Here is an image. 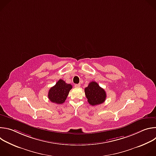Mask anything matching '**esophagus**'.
<instances>
[{
    "mask_svg": "<svg viewBox=\"0 0 156 156\" xmlns=\"http://www.w3.org/2000/svg\"><path fill=\"white\" fill-rule=\"evenodd\" d=\"M80 86H81L80 84H76L75 85V87H80Z\"/></svg>",
    "mask_w": 156,
    "mask_h": 156,
    "instance_id": "1",
    "label": "esophagus"
}]
</instances>
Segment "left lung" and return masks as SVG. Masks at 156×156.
<instances>
[{
  "mask_svg": "<svg viewBox=\"0 0 156 156\" xmlns=\"http://www.w3.org/2000/svg\"><path fill=\"white\" fill-rule=\"evenodd\" d=\"M84 92L87 102L91 105H97L102 104L106 99V93L103 88L95 81L89 83L85 87Z\"/></svg>",
  "mask_w": 156,
  "mask_h": 156,
  "instance_id": "8db88e82",
  "label": "left lung"
}]
</instances>
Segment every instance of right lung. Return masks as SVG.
I'll return each mask as SVG.
<instances>
[{
  "label": "right lung",
  "instance_id": "obj_1",
  "mask_svg": "<svg viewBox=\"0 0 156 156\" xmlns=\"http://www.w3.org/2000/svg\"><path fill=\"white\" fill-rule=\"evenodd\" d=\"M72 86L62 80H59L49 91L48 98L53 103L63 104L67 98Z\"/></svg>",
  "mask_w": 156,
  "mask_h": 156
}]
</instances>
